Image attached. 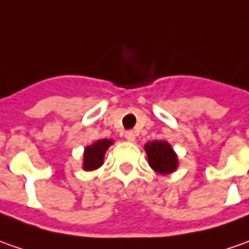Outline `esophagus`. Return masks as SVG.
Returning <instances> with one entry per match:
<instances>
[{"label":"esophagus","mask_w":249,"mask_h":249,"mask_svg":"<svg viewBox=\"0 0 249 249\" xmlns=\"http://www.w3.org/2000/svg\"><path fill=\"white\" fill-rule=\"evenodd\" d=\"M125 139H126L128 142H135V139H136V135H135V132H133V131H126V132H125Z\"/></svg>","instance_id":"obj_1"}]
</instances>
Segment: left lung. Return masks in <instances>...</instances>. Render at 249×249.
<instances>
[{
  "label": "left lung",
  "instance_id": "left-lung-1",
  "mask_svg": "<svg viewBox=\"0 0 249 249\" xmlns=\"http://www.w3.org/2000/svg\"><path fill=\"white\" fill-rule=\"evenodd\" d=\"M148 163L160 174L172 173L177 167V157L166 142H151L146 144Z\"/></svg>",
  "mask_w": 249,
  "mask_h": 249
}]
</instances>
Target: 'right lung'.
<instances>
[{"mask_svg":"<svg viewBox=\"0 0 249 249\" xmlns=\"http://www.w3.org/2000/svg\"><path fill=\"white\" fill-rule=\"evenodd\" d=\"M111 144V140L103 139V140H98L92 146H89L84 151V165L83 167L86 170H94L98 169L103 163V157L106 150L109 148Z\"/></svg>","mask_w":249,"mask_h":249,"instance_id":"obj_1","label":"right lung"}]
</instances>
